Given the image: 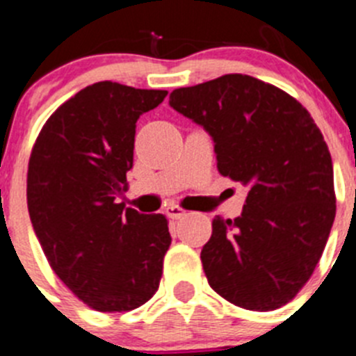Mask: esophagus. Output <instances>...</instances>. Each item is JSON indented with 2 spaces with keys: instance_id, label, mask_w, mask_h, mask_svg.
Here are the masks:
<instances>
[{
  "instance_id": "esophagus-1",
  "label": "esophagus",
  "mask_w": 356,
  "mask_h": 356,
  "mask_svg": "<svg viewBox=\"0 0 356 356\" xmlns=\"http://www.w3.org/2000/svg\"><path fill=\"white\" fill-rule=\"evenodd\" d=\"M165 214L168 218H172V220H179V218L186 216V214H188V211H184L182 207L175 206V204H170V206L165 207Z\"/></svg>"
}]
</instances>
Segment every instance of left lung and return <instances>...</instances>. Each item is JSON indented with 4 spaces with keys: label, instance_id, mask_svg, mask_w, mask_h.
<instances>
[{
    "label": "left lung",
    "instance_id": "obj_1",
    "mask_svg": "<svg viewBox=\"0 0 356 356\" xmlns=\"http://www.w3.org/2000/svg\"><path fill=\"white\" fill-rule=\"evenodd\" d=\"M170 106L209 133L220 174L248 188L241 216L213 220L200 254L209 286L243 309L286 305L334 225V166L321 131L296 99L246 74L177 88Z\"/></svg>",
    "mask_w": 356,
    "mask_h": 356
}]
</instances>
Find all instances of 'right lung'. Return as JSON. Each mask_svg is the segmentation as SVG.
I'll return each mask as SVG.
<instances>
[{"mask_svg":"<svg viewBox=\"0 0 356 356\" xmlns=\"http://www.w3.org/2000/svg\"><path fill=\"white\" fill-rule=\"evenodd\" d=\"M166 90L99 81L54 111L28 166V211L53 271L99 312L138 309L158 291L172 238L163 214L118 204L140 115Z\"/></svg>","mask_w":356,"mask_h":356,"instance_id":"1","label":"right lung"}]
</instances>
